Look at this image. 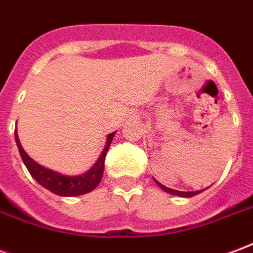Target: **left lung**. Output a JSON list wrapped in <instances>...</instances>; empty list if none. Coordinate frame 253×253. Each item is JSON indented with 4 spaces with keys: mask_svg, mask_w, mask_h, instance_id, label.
Listing matches in <instances>:
<instances>
[{
    "mask_svg": "<svg viewBox=\"0 0 253 253\" xmlns=\"http://www.w3.org/2000/svg\"><path fill=\"white\" fill-rule=\"evenodd\" d=\"M156 183L159 184V187L161 190H164L165 192H168V194H172V195H177V196H184V198H190V196H194V195H198L201 191H195V192H183V191H177V190H172V188H168V187L163 186L161 183L156 180Z\"/></svg>",
    "mask_w": 253,
    "mask_h": 253,
    "instance_id": "8db88e82",
    "label": "left lung"
}]
</instances>
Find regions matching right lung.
<instances>
[{
  "label": "right lung",
  "mask_w": 253,
  "mask_h": 253,
  "mask_svg": "<svg viewBox=\"0 0 253 253\" xmlns=\"http://www.w3.org/2000/svg\"><path fill=\"white\" fill-rule=\"evenodd\" d=\"M114 135H115V132L108 135L107 145H105L103 153L97 160V163L86 173L80 176H65L61 175V173H57V172H54L51 169H47L44 167L35 163L28 154L25 153L24 149L21 148L17 132L14 131V138H16V143H17V148H19L20 156H21V159L24 161L25 167H27V169L30 170L32 177L41 186L61 196L83 195V194H86V192L94 190L96 187L99 186L100 180L103 177V172H104L105 156H107L111 142L114 139Z\"/></svg>",
  "instance_id": "add662e5"
}]
</instances>
